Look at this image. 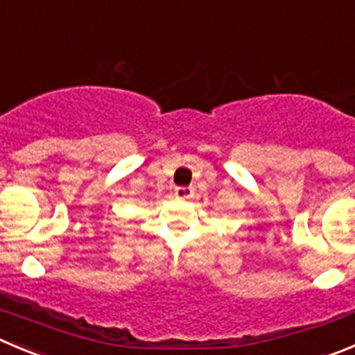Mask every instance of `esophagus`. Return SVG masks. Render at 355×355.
I'll return each mask as SVG.
<instances>
[{
  "label": "esophagus",
  "mask_w": 355,
  "mask_h": 355,
  "mask_svg": "<svg viewBox=\"0 0 355 355\" xmlns=\"http://www.w3.org/2000/svg\"><path fill=\"white\" fill-rule=\"evenodd\" d=\"M194 194L193 187H175V196L180 198V200H187Z\"/></svg>",
  "instance_id": "34e87169"
}]
</instances>
